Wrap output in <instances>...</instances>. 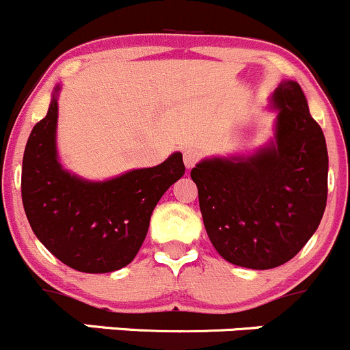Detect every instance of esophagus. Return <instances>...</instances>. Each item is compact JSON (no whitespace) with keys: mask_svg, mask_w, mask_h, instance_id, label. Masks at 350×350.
<instances>
[{"mask_svg":"<svg viewBox=\"0 0 350 350\" xmlns=\"http://www.w3.org/2000/svg\"><path fill=\"white\" fill-rule=\"evenodd\" d=\"M199 159H201V151H199L198 148H194V146H189V148L184 149V163L187 168H192V166H194Z\"/></svg>","mask_w":350,"mask_h":350,"instance_id":"obj_1","label":"esophagus"}]
</instances>
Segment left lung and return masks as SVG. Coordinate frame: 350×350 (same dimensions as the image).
Instances as JSON below:
<instances>
[{
  "instance_id": "8db88e82",
  "label": "left lung",
  "mask_w": 350,
  "mask_h": 350,
  "mask_svg": "<svg viewBox=\"0 0 350 350\" xmlns=\"http://www.w3.org/2000/svg\"><path fill=\"white\" fill-rule=\"evenodd\" d=\"M277 142L247 159H208L192 168L206 232L223 259L252 269L291 261L327 208L328 152L301 85L285 81Z\"/></svg>"
}]
</instances>
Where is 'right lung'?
I'll return each instance as SVG.
<instances>
[{
  "label": "right lung",
  "instance_id": "1",
  "mask_svg": "<svg viewBox=\"0 0 350 350\" xmlns=\"http://www.w3.org/2000/svg\"><path fill=\"white\" fill-rule=\"evenodd\" d=\"M58 103L29 135L22 163V202L36 237L53 256L84 273L127 266L141 249L152 209L184 175L180 152L152 168L108 182H85L59 166L55 132Z\"/></svg>",
  "mask_w": 350,
  "mask_h": 350
}]
</instances>
